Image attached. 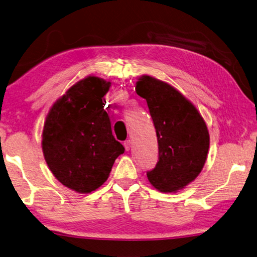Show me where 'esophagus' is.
I'll use <instances>...</instances> for the list:
<instances>
[{
	"mask_svg": "<svg viewBox=\"0 0 257 257\" xmlns=\"http://www.w3.org/2000/svg\"><path fill=\"white\" fill-rule=\"evenodd\" d=\"M124 148L126 151H128V150L131 149V140H126V141L124 142Z\"/></svg>",
	"mask_w": 257,
	"mask_h": 257,
	"instance_id": "obj_1",
	"label": "esophagus"
}]
</instances>
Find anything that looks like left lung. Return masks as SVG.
Returning a JSON list of instances; mask_svg holds the SVG:
<instances>
[{"label": "left lung", "mask_w": 257, "mask_h": 257, "mask_svg": "<svg viewBox=\"0 0 257 257\" xmlns=\"http://www.w3.org/2000/svg\"><path fill=\"white\" fill-rule=\"evenodd\" d=\"M135 90L147 100L159 144V161L148 171V179L159 191L176 192L195 180L205 166L207 125L195 105L162 80L142 76Z\"/></svg>", "instance_id": "obj_1"}]
</instances>
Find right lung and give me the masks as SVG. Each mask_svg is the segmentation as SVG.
I'll return each mask as SVG.
<instances>
[{"label": "right lung", "mask_w": 257, "mask_h": 257, "mask_svg": "<svg viewBox=\"0 0 257 257\" xmlns=\"http://www.w3.org/2000/svg\"><path fill=\"white\" fill-rule=\"evenodd\" d=\"M110 81L88 76L52 105L42 131V151L53 176L80 193L107 180L124 147L113 137L105 98Z\"/></svg>", "instance_id": "add662e5"}]
</instances>
